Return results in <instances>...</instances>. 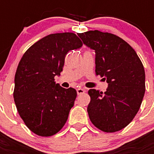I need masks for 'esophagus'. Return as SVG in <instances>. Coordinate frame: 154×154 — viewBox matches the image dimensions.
Instances as JSON below:
<instances>
[{
	"mask_svg": "<svg viewBox=\"0 0 154 154\" xmlns=\"http://www.w3.org/2000/svg\"><path fill=\"white\" fill-rule=\"evenodd\" d=\"M85 90L84 89H82V88H79V89H77V95H81V94H84Z\"/></svg>",
	"mask_w": 154,
	"mask_h": 154,
	"instance_id": "esophagus-1",
	"label": "esophagus"
}]
</instances>
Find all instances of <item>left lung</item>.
Masks as SVG:
<instances>
[{
  "instance_id": "1",
  "label": "left lung",
  "mask_w": 154,
  "mask_h": 154,
  "mask_svg": "<svg viewBox=\"0 0 154 154\" xmlns=\"http://www.w3.org/2000/svg\"><path fill=\"white\" fill-rule=\"evenodd\" d=\"M78 36L95 50L96 75L109 84L105 93L89 89L87 111L97 129L114 133L126 127L138 112L146 91L143 65L133 48L109 32L90 30Z\"/></svg>"
}]
</instances>
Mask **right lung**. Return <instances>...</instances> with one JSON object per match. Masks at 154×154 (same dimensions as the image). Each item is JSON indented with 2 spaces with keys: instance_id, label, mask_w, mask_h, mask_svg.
Listing matches in <instances>:
<instances>
[{
  "instance_id": "add662e5",
  "label": "right lung",
  "mask_w": 154,
  "mask_h": 154,
  "mask_svg": "<svg viewBox=\"0 0 154 154\" xmlns=\"http://www.w3.org/2000/svg\"><path fill=\"white\" fill-rule=\"evenodd\" d=\"M82 45L72 32L49 34L29 47L20 59L13 97L25 125L38 136H53L67 122L77 91L60 87L54 77L62 71L68 52Z\"/></svg>"
}]
</instances>
